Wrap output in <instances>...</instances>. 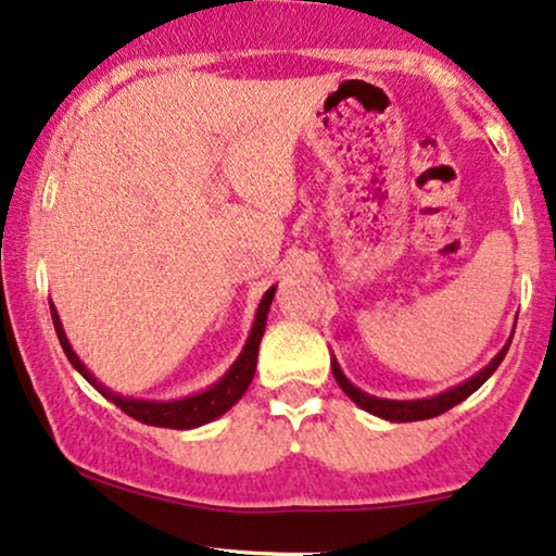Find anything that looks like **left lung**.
Here are the masks:
<instances>
[{
    "label": "left lung",
    "instance_id": "1",
    "mask_svg": "<svg viewBox=\"0 0 556 556\" xmlns=\"http://www.w3.org/2000/svg\"><path fill=\"white\" fill-rule=\"evenodd\" d=\"M510 340H513V334H510ZM510 340L505 342L503 351H500L495 358H492L488 366L482 368V371H477L475 376H471V379H467L464 383H458V387L445 389V392L435 394V396H425V400H381V396L366 394V392H363V389L355 387V383L348 379L345 374H342L340 363H338V358H334V355H332V376H334V381L340 383L342 392L351 396V400L358 404L361 409H366V413L381 417V420H389V422L428 420V417H438V415L448 413V409L456 407L458 402H464L469 394H475L477 389L482 387V383L488 381L490 376L497 371V366H500V363H503L505 353H508Z\"/></svg>",
    "mask_w": 556,
    "mask_h": 556
}]
</instances>
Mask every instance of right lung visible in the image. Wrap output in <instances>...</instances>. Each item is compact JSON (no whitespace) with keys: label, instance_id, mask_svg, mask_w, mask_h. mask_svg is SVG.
<instances>
[{"label":"right lung","instance_id":"obj_1","mask_svg":"<svg viewBox=\"0 0 556 556\" xmlns=\"http://www.w3.org/2000/svg\"><path fill=\"white\" fill-rule=\"evenodd\" d=\"M273 296H276V286H270V289L263 293V299H260L250 338H247L239 358L229 366V371H226L216 383H211L208 389H203V392L180 396V400H167V402L123 396L118 392H113V389H108L105 383H100L92 374H89V368L85 366V363L79 361V355L72 351V342H68L64 327H61L59 312H56V306H53V301H51V317H53V327H56L59 342H61V348H64L68 363H72V366L77 368V371L85 376V379L92 383V387L98 389L102 396H105V400H111L115 407H121L123 413L131 415L134 420H139L143 425H154V428L190 430V428H201V425L216 420V417L229 413V409L235 407L239 400H242L247 387L252 383V376H255L260 340H263V334H265L267 309H270Z\"/></svg>","mask_w":556,"mask_h":556}]
</instances>
